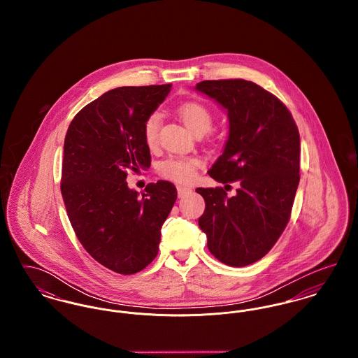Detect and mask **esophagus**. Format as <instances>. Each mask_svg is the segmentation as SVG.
<instances>
[{
  "label": "esophagus",
  "mask_w": 358,
  "mask_h": 358,
  "mask_svg": "<svg viewBox=\"0 0 358 358\" xmlns=\"http://www.w3.org/2000/svg\"><path fill=\"white\" fill-rule=\"evenodd\" d=\"M177 192H178V196H180V197H184V196H187V194H189V193L192 192V187L178 185V187H177Z\"/></svg>",
  "instance_id": "obj_1"
}]
</instances>
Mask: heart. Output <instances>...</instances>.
I'll list each match as a JSON object with an SVG mask.
<instances>
[{
	"label": "heart",
	"mask_w": 358,
	"mask_h": 358,
	"mask_svg": "<svg viewBox=\"0 0 358 358\" xmlns=\"http://www.w3.org/2000/svg\"><path fill=\"white\" fill-rule=\"evenodd\" d=\"M177 114L184 122L187 129L194 134L199 131L205 133L209 130L213 122V115L210 110L199 102H187L177 107ZM161 126V117L158 113H152L143 122V139L145 143L154 149L158 142V133ZM203 165V161L199 157H184V155H171L164 159L158 165V173L161 177L171 180L174 182L185 184L190 182L194 177L197 169Z\"/></svg>",
	"instance_id": "1"
}]
</instances>
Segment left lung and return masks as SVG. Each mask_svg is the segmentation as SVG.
<instances>
[{
    "label": "left lung",
    "mask_w": 358,
    "mask_h": 358,
    "mask_svg": "<svg viewBox=\"0 0 358 358\" xmlns=\"http://www.w3.org/2000/svg\"><path fill=\"white\" fill-rule=\"evenodd\" d=\"M196 90L229 118L225 149L208 173L222 184L238 182L234 197L222 187L196 189L205 200L199 225L212 255L244 267L268 254L289 222L301 178L299 131L286 104L254 82L204 80Z\"/></svg>",
    "instance_id": "8db88e82"
}]
</instances>
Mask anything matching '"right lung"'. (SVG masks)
<instances>
[{
	"label": "right lung",
	"mask_w": 358,
	"mask_h": 358,
	"mask_svg": "<svg viewBox=\"0 0 358 358\" xmlns=\"http://www.w3.org/2000/svg\"><path fill=\"white\" fill-rule=\"evenodd\" d=\"M171 88H114L83 107L66 134L60 189L69 222L85 251L114 273H139L153 262L177 199L169 181L148 184L142 196L126 182L129 171L152 164L143 122Z\"/></svg>",
	"instance_id": "1"
}]
</instances>
